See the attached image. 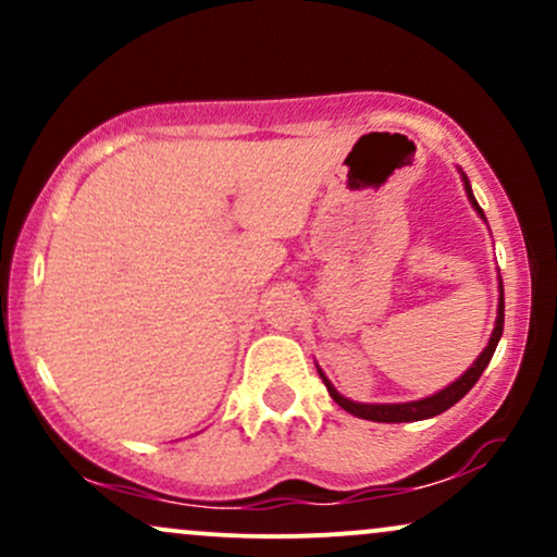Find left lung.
<instances>
[{
  "label": "left lung",
  "mask_w": 557,
  "mask_h": 557,
  "mask_svg": "<svg viewBox=\"0 0 557 557\" xmlns=\"http://www.w3.org/2000/svg\"><path fill=\"white\" fill-rule=\"evenodd\" d=\"M458 172H461V181H463L466 196H469L471 207H474V212L482 216L484 222H487V216H484L482 207H479V203H476L474 190H471L469 177H466V172L461 168H458ZM497 290H500V298H497V319H495V330H492L487 348H484L482 354L476 356V361L471 363V367L466 369V372L458 376L456 382H450V385H447V387L437 389V393H434V395H426V398H419V400H408V403H356V400L345 398V395L337 393L335 385H332L327 376H324L322 369L317 367V372H319V376H322L324 387H327V393L332 395V400H335L341 408H345V411H348V413H354V417L367 419V421H382V424H400V421H421V419L440 417V413L447 411V408H450V406H456V403L461 400L463 395L476 385L479 376H482L484 369H487V363L492 361V354H495L497 343H500L503 322H505L503 280H497Z\"/></svg>",
  "instance_id": "1"
}]
</instances>
